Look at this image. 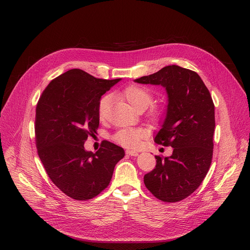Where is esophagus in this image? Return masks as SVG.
<instances>
[{
    "label": "esophagus",
    "instance_id": "esophagus-1",
    "mask_svg": "<svg viewBox=\"0 0 250 250\" xmlns=\"http://www.w3.org/2000/svg\"><path fill=\"white\" fill-rule=\"evenodd\" d=\"M125 152H126V154H128L130 156H138V152L134 151V150H126Z\"/></svg>",
    "mask_w": 250,
    "mask_h": 250
}]
</instances>
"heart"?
Here are the masks:
<instances>
[{
  "mask_svg": "<svg viewBox=\"0 0 250 250\" xmlns=\"http://www.w3.org/2000/svg\"><path fill=\"white\" fill-rule=\"evenodd\" d=\"M118 96L125 100L132 110L135 112L137 111H145L147 109V106L152 103V94L149 89L146 87H142L138 85H130L121 91ZM111 97L104 96L103 97L98 104V115L101 120H104L106 115H108L110 104H111ZM163 110L161 108H153L151 110V117L153 119H159L162 116ZM145 136V131L141 129H134V128H125L122 129L115 135L114 139L119 145L125 147H135L140 139Z\"/></svg>",
  "mask_w": 250,
  "mask_h": 250,
  "instance_id": "b5f03b06",
  "label": "heart"
}]
</instances>
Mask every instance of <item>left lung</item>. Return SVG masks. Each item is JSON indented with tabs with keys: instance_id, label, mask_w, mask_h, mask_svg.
Masks as SVG:
<instances>
[{
	"instance_id": "left-lung-1",
	"label": "left lung",
	"mask_w": 250,
	"mask_h": 250,
	"mask_svg": "<svg viewBox=\"0 0 250 250\" xmlns=\"http://www.w3.org/2000/svg\"><path fill=\"white\" fill-rule=\"evenodd\" d=\"M135 83L160 85L167 108L154 141L173 147L170 156H155V168L145 175L146 188L166 203L190 196L203 182L212 157L215 105L201 77L192 70L169 65Z\"/></svg>"
}]
</instances>
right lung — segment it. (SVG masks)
<instances>
[{
    "instance_id": "add662e5",
    "label": "right lung",
    "mask_w": 250,
    "mask_h": 250,
    "mask_svg": "<svg viewBox=\"0 0 250 250\" xmlns=\"http://www.w3.org/2000/svg\"><path fill=\"white\" fill-rule=\"evenodd\" d=\"M122 79H98L71 69L52 80L37 105L35 139L51 181L70 198L85 201L108 187L124 148L104 141L97 152L84 147L99 126L102 96Z\"/></svg>"
}]
</instances>
